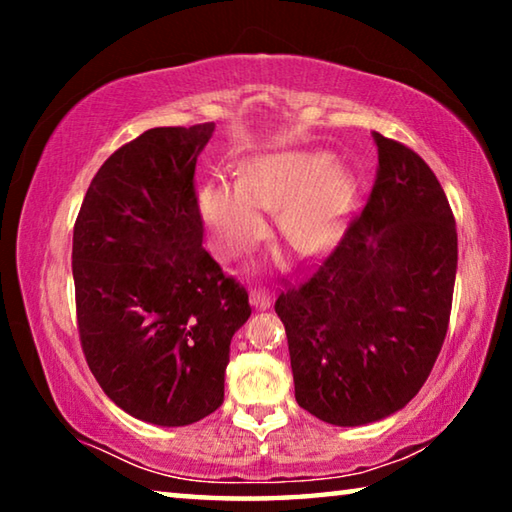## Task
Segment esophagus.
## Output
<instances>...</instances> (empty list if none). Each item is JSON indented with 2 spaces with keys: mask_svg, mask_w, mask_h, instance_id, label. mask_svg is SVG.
<instances>
[{
  "mask_svg": "<svg viewBox=\"0 0 512 512\" xmlns=\"http://www.w3.org/2000/svg\"><path fill=\"white\" fill-rule=\"evenodd\" d=\"M271 300H273L271 291H266V289L250 291V305H253L255 309H268V307H271Z\"/></svg>",
  "mask_w": 512,
  "mask_h": 512,
  "instance_id": "1",
  "label": "esophagus"
}]
</instances>
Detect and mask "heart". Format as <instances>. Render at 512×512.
<instances>
[{
  "mask_svg": "<svg viewBox=\"0 0 512 512\" xmlns=\"http://www.w3.org/2000/svg\"><path fill=\"white\" fill-rule=\"evenodd\" d=\"M357 176L325 153L287 149L239 164L237 185L212 180L198 194V214L221 255L244 253L266 235L264 212L277 210L284 239L302 255H323L348 228Z\"/></svg>",
  "mask_w": 512,
  "mask_h": 512,
  "instance_id": "obj_1",
  "label": "heart"
}]
</instances>
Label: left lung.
I'll use <instances>...</instances> for the list:
<instances>
[{"label": "left lung", "instance_id": "1", "mask_svg": "<svg viewBox=\"0 0 512 512\" xmlns=\"http://www.w3.org/2000/svg\"><path fill=\"white\" fill-rule=\"evenodd\" d=\"M379 169L359 219L275 311L287 329L296 402L334 427L397 413L427 381L452 311L458 239L429 164L372 133Z\"/></svg>", "mask_w": 512, "mask_h": 512}]
</instances>
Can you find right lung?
Segmentation results:
<instances>
[{
	"label": "right lung",
	"instance_id": "obj_1",
	"mask_svg": "<svg viewBox=\"0 0 512 512\" xmlns=\"http://www.w3.org/2000/svg\"><path fill=\"white\" fill-rule=\"evenodd\" d=\"M214 124L151 128L103 162L74 225L81 345L121 411L185 427L223 402L248 293L203 248L194 171Z\"/></svg>",
	"mask_w": 512,
	"mask_h": 512
}]
</instances>
